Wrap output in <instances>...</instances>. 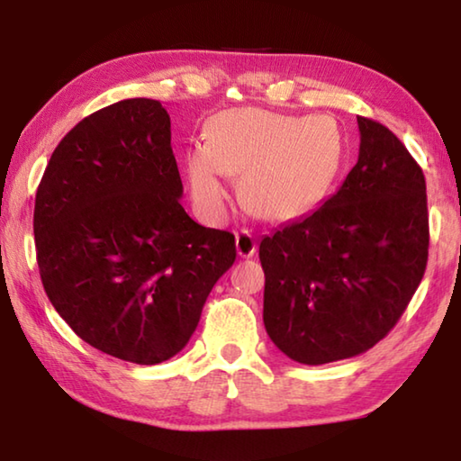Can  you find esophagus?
<instances>
[{
  "mask_svg": "<svg viewBox=\"0 0 461 461\" xmlns=\"http://www.w3.org/2000/svg\"><path fill=\"white\" fill-rule=\"evenodd\" d=\"M236 249H238V256L241 258H249L256 254V240L252 236V231L241 230L236 233Z\"/></svg>",
  "mask_w": 461,
  "mask_h": 461,
  "instance_id": "obj_1",
  "label": "esophagus"
}]
</instances>
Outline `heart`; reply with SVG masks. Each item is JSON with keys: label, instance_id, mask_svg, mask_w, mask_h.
I'll return each instance as SVG.
<instances>
[{"label": "heart", "instance_id": "b5f03b06", "mask_svg": "<svg viewBox=\"0 0 461 461\" xmlns=\"http://www.w3.org/2000/svg\"><path fill=\"white\" fill-rule=\"evenodd\" d=\"M345 153L330 116H292L233 108L207 121L205 143L185 155L191 195L199 212L220 217L228 203V173L241 175V202L267 221L311 212L329 194Z\"/></svg>", "mask_w": 461, "mask_h": 461}]
</instances>
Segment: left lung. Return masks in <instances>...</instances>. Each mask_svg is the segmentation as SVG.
<instances>
[{"mask_svg":"<svg viewBox=\"0 0 461 461\" xmlns=\"http://www.w3.org/2000/svg\"><path fill=\"white\" fill-rule=\"evenodd\" d=\"M357 122L358 161L337 194L259 244L266 332L303 365L357 357L387 337L428 266L421 167L381 122Z\"/></svg>","mask_w":461,"mask_h":461,"instance_id":"obj_1","label":"left lung"}]
</instances>
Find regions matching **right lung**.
Returning a JSON list of instances; mask_svg holds the SVG:
<instances>
[{
	"mask_svg": "<svg viewBox=\"0 0 461 461\" xmlns=\"http://www.w3.org/2000/svg\"><path fill=\"white\" fill-rule=\"evenodd\" d=\"M181 195L158 100L100 108L50 157L33 207L40 276L56 312L90 347L157 365L195 332L236 240L191 220Z\"/></svg>",
	"mask_w": 461,
	"mask_h": 461,
	"instance_id": "obj_1",
	"label": "right lung"
}]
</instances>
